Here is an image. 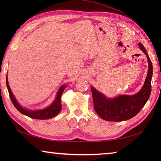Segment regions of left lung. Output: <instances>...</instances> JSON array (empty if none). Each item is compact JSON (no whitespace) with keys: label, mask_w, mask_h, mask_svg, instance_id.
Masks as SVG:
<instances>
[{"label":"left lung","mask_w":161,"mask_h":161,"mask_svg":"<svg viewBox=\"0 0 161 161\" xmlns=\"http://www.w3.org/2000/svg\"><path fill=\"white\" fill-rule=\"evenodd\" d=\"M148 60V72L141 90L133 95H119L115 98H107L92 86L93 105L95 112L100 117L107 121L120 122L127 120L137 115L147 102L152 91V63L147 53L141 43H138Z\"/></svg>","instance_id":"left-lung-1"}]
</instances>
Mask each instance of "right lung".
<instances>
[{
  "mask_svg": "<svg viewBox=\"0 0 161 161\" xmlns=\"http://www.w3.org/2000/svg\"><path fill=\"white\" fill-rule=\"evenodd\" d=\"M6 84L9 92V97L11 99L12 104L16 107L17 110H18L20 113H21V114L23 115L28 116V117L33 119H47L52 118L54 117V116H56L61 111V94H62V93L64 92V90L65 89V88L66 87V86H65V85L60 87L59 91H58L55 100H54V102L51 104L50 107H48L46 108L42 109V110L30 111L23 108L18 103V102L16 101V98L14 97V95L12 94V92L9 88L8 81V77H6Z\"/></svg>",
  "mask_w": 161,
  "mask_h": 161,
  "instance_id": "right-lung-1",
  "label": "right lung"
}]
</instances>
